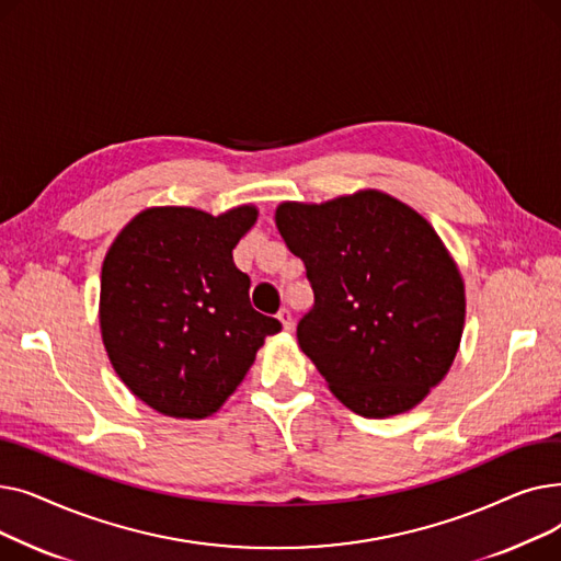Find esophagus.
Instances as JSON below:
<instances>
[{
    "label": "esophagus",
    "instance_id": "1",
    "mask_svg": "<svg viewBox=\"0 0 561 561\" xmlns=\"http://www.w3.org/2000/svg\"><path fill=\"white\" fill-rule=\"evenodd\" d=\"M277 318H279V322H282V328H284L286 332H290V330H293V316H290V311H288L286 307H284V309H279Z\"/></svg>",
    "mask_w": 561,
    "mask_h": 561
}]
</instances>
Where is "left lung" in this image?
Here are the masks:
<instances>
[{
  "instance_id": "obj_1",
  "label": "left lung",
  "mask_w": 561,
  "mask_h": 561,
  "mask_svg": "<svg viewBox=\"0 0 561 561\" xmlns=\"http://www.w3.org/2000/svg\"><path fill=\"white\" fill-rule=\"evenodd\" d=\"M275 222L313 288L298 343L332 393L366 419L416 407L450 370L466 316L461 275L432 225L379 191L282 202Z\"/></svg>"
}]
</instances>
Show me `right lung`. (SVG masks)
I'll use <instances>...</instances> for the list:
<instances>
[{
	"mask_svg": "<svg viewBox=\"0 0 561 561\" xmlns=\"http://www.w3.org/2000/svg\"><path fill=\"white\" fill-rule=\"evenodd\" d=\"M256 222L250 204L211 216L152 206L113 241L102 265L100 328L127 389L172 419H206L241 385L282 322L250 305L231 250Z\"/></svg>",
	"mask_w": 561,
	"mask_h": 561,
	"instance_id": "add662e5",
	"label": "right lung"
}]
</instances>
